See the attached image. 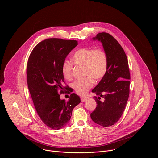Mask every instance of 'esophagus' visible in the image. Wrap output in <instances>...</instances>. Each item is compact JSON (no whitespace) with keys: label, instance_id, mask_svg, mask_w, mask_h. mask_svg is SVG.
Segmentation results:
<instances>
[{"label":"esophagus","instance_id":"esophagus-1","mask_svg":"<svg viewBox=\"0 0 158 158\" xmlns=\"http://www.w3.org/2000/svg\"><path fill=\"white\" fill-rule=\"evenodd\" d=\"M86 100H87V98H86V97H81V101L82 102H83L86 101Z\"/></svg>","mask_w":158,"mask_h":158}]
</instances>
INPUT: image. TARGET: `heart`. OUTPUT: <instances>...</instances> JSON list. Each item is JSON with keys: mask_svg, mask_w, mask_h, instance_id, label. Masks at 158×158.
Segmentation results:
<instances>
[{"mask_svg": "<svg viewBox=\"0 0 158 158\" xmlns=\"http://www.w3.org/2000/svg\"><path fill=\"white\" fill-rule=\"evenodd\" d=\"M72 60L76 66H84V72L88 76L82 80H78L72 84V88L79 95H85L93 86V78L100 81L108 71V60L106 52L100 48L83 47L77 50L72 55ZM72 64L65 61L61 67L63 77L70 80L72 77Z\"/></svg>", "mask_w": 158, "mask_h": 158, "instance_id": "1", "label": "heart"}]
</instances>
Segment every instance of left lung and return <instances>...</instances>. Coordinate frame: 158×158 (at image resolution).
Returning <instances> with one entry per match:
<instances>
[{
  "instance_id": "obj_1",
  "label": "left lung",
  "mask_w": 158,
  "mask_h": 158,
  "mask_svg": "<svg viewBox=\"0 0 158 158\" xmlns=\"http://www.w3.org/2000/svg\"><path fill=\"white\" fill-rule=\"evenodd\" d=\"M92 40L102 43L108 67L105 76L92 90L98 97H94L97 105L90 117L97 124L107 127L115 124L125 110L130 94V73L126 54L113 36L99 33Z\"/></svg>"
}]
</instances>
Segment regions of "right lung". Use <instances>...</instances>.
Returning <instances> with one entry per match:
<instances>
[{
	"label": "right lung",
	"instance_id": "right-lung-1",
	"mask_svg": "<svg viewBox=\"0 0 158 158\" xmlns=\"http://www.w3.org/2000/svg\"><path fill=\"white\" fill-rule=\"evenodd\" d=\"M77 41L58 38L45 40L35 47L28 60L27 80L34 106L39 117L48 127L60 130L70 119L73 109L80 103L75 93L68 102L61 100L60 93L69 86L65 83L61 67Z\"/></svg>",
	"mask_w": 158,
	"mask_h": 158
}]
</instances>
